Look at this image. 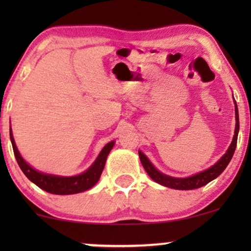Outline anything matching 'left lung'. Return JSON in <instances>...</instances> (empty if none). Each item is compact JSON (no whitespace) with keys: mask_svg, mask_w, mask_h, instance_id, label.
I'll use <instances>...</instances> for the list:
<instances>
[{"mask_svg":"<svg viewBox=\"0 0 251 251\" xmlns=\"http://www.w3.org/2000/svg\"><path fill=\"white\" fill-rule=\"evenodd\" d=\"M235 119H236V125H235V134L233 138V141L230 143L228 150H227L225 155L220 158L215 165L211 168L205 170L198 175L189 176V178H172V176H165L163 173L153 168L151 163L149 162V159L143 155L141 151H139L140 160H141L143 168H145L146 172L148 173V176L151 178L153 181H156L159 185H163L169 188H175L180 190H188V189H195L200 188V187L206 185L211 180L216 179L224 170L226 169V166L228 165V163L232 159L233 155H234L235 148H236V142H238V133H239V112H238V106L235 103Z\"/></svg>","mask_w":251,"mask_h":251,"instance_id":"obj_1","label":"left lung"}]
</instances>
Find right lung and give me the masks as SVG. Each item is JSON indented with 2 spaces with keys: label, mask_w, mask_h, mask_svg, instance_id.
<instances>
[{
  "label": "right lung",
  "mask_w": 251,
  "mask_h": 251,
  "mask_svg": "<svg viewBox=\"0 0 251 251\" xmlns=\"http://www.w3.org/2000/svg\"><path fill=\"white\" fill-rule=\"evenodd\" d=\"M10 140H11L13 152L18 163L19 168L24 172V175L31 180L33 183L40 188L46 190V192L56 194V195H71V194H76L85 192V190L92 188L96 182L99 181L100 176L102 175L103 169H104L106 157H108L110 150L112 149L115 142H109L94 162L91 168L83 172L82 175L75 176H57L45 175V173L38 172L36 170L32 169L27 163L23 159V157L17 149L15 140H13L11 129H10Z\"/></svg>",
  "instance_id": "add662e5"
}]
</instances>
